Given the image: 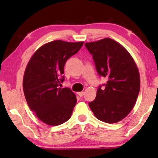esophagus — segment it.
I'll return each instance as SVG.
<instances>
[{"label":"esophagus","instance_id":"esophagus-1","mask_svg":"<svg viewBox=\"0 0 158 158\" xmlns=\"http://www.w3.org/2000/svg\"><path fill=\"white\" fill-rule=\"evenodd\" d=\"M77 94H78L80 96V97H82V96L84 95V93L83 91L82 92H79V93H77Z\"/></svg>","mask_w":158,"mask_h":158}]
</instances>
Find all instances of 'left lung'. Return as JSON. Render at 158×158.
Instances as JSON below:
<instances>
[{"mask_svg":"<svg viewBox=\"0 0 158 158\" xmlns=\"http://www.w3.org/2000/svg\"><path fill=\"white\" fill-rule=\"evenodd\" d=\"M85 46L93 55L99 75L108 79L104 87L98 88L90 108L100 121H121L132 111L139 93L137 66L127 49L111 38L86 42Z\"/></svg>","mask_w":158,"mask_h":158,"instance_id":"left-lung-1","label":"left lung"}]
</instances>
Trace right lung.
Masks as SVG:
<instances>
[{
    "mask_svg": "<svg viewBox=\"0 0 158 158\" xmlns=\"http://www.w3.org/2000/svg\"><path fill=\"white\" fill-rule=\"evenodd\" d=\"M84 42L55 40L42 45L32 56L23 79L29 108L44 123L59 125L68 121L77 103L69 88L58 87L64 81V66L79 52ZM61 78H60V77Z\"/></svg>",
    "mask_w": 158,
    "mask_h": 158,
    "instance_id": "1",
    "label": "right lung"
}]
</instances>
